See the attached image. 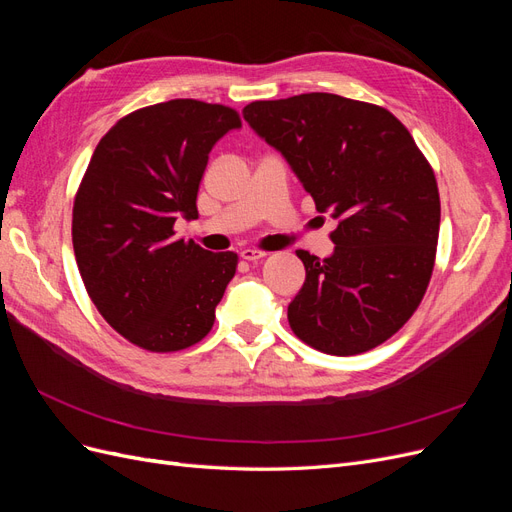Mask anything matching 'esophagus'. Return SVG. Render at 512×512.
I'll return each instance as SVG.
<instances>
[{"label": "esophagus", "instance_id": "1", "mask_svg": "<svg viewBox=\"0 0 512 512\" xmlns=\"http://www.w3.org/2000/svg\"><path fill=\"white\" fill-rule=\"evenodd\" d=\"M265 256H267V252L250 250V247H247V250H243V252H241V258H243V260H247V262H258V260H262Z\"/></svg>", "mask_w": 512, "mask_h": 512}]
</instances>
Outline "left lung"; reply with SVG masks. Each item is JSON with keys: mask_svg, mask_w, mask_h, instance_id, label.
<instances>
[{"mask_svg": "<svg viewBox=\"0 0 512 512\" xmlns=\"http://www.w3.org/2000/svg\"><path fill=\"white\" fill-rule=\"evenodd\" d=\"M243 119L337 220L329 258L297 250L305 284L288 305L290 329L324 354L380 346L431 280L440 232L433 168L404 123L369 102L316 91L252 102Z\"/></svg>", "mask_w": 512, "mask_h": 512, "instance_id": "left-lung-1", "label": "left lung"}]
</instances>
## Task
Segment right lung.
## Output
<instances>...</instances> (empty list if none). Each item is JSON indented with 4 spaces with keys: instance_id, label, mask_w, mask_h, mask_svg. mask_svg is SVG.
I'll return each mask as SVG.
<instances>
[{
    "instance_id": "1",
    "label": "right lung",
    "mask_w": 512,
    "mask_h": 512,
    "mask_svg": "<svg viewBox=\"0 0 512 512\" xmlns=\"http://www.w3.org/2000/svg\"><path fill=\"white\" fill-rule=\"evenodd\" d=\"M241 128L235 108L168 100L119 119L98 143L72 209V245L89 299L111 327L149 352H177L215 320L235 252L175 237L196 220L209 151Z\"/></svg>"
}]
</instances>
